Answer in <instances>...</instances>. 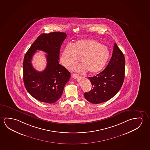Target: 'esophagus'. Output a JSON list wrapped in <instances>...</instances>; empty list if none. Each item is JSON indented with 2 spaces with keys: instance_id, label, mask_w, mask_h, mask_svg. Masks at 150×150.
Returning a JSON list of instances; mask_svg holds the SVG:
<instances>
[{
  "instance_id": "34e87169",
  "label": "esophagus",
  "mask_w": 150,
  "mask_h": 150,
  "mask_svg": "<svg viewBox=\"0 0 150 150\" xmlns=\"http://www.w3.org/2000/svg\"><path fill=\"white\" fill-rule=\"evenodd\" d=\"M72 77L76 79V78H78L79 76L78 74H72Z\"/></svg>"
}]
</instances>
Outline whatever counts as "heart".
<instances>
[{
	"label": "heart",
	"instance_id": "1",
	"mask_svg": "<svg viewBox=\"0 0 150 150\" xmlns=\"http://www.w3.org/2000/svg\"><path fill=\"white\" fill-rule=\"evenodd\" d=\"M110 56V51L106 46L94 40L83 39L65 47L60 62L66 69L70 70L80 59L82 64L74 68L75 71L84 73L88 71L89 74H95L104 68Z\"/></svg>",
	"mask_w": 150,
	"mask_h": 150
}]
</instances>
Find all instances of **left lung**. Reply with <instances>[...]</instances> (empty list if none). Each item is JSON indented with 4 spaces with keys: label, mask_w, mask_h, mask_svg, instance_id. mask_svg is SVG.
<instances>
[{
    "label": "left lung",
    "mask_w": 150,
    "mask_h": 150,
    "mask_svg": "<svg viewBox=\"0 0 150 150\" xmlns=\"http://www.w3.org/2000/svg\"><path fill=\"white\" fill-rule=\"evenodd\" d=\"M125 69L124 54L115 43L112 57L106 68L96 76L88 77L92 88L84 93L86 100L93 104H99L113 98L122 86Z\"/></svg>",
    "instance_id": "1"
}]
</instances>
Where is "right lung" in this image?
<instances>
[{
  "mask_svg": "<svg viewBox=\"0 0 150 150\" xmlns=\"http://www.w3.org/2000/svg\"><path fill=\"white\" fill-rule=\"evenodd\" d=\"M66 36L65 33L59 32L42 34L25 55L23 63L24 86L31 96L39 101L50 104L57 102L70 78V73L58 62L60 47ZM38 50L48 54L47 66L43 72L36 71L31 63Z\"/></svg>",
  "mask_w": 150,
  "mask_h": 150,
  "instance_id": "obj_1",
  "label": "right lung"
}]
</instances>
